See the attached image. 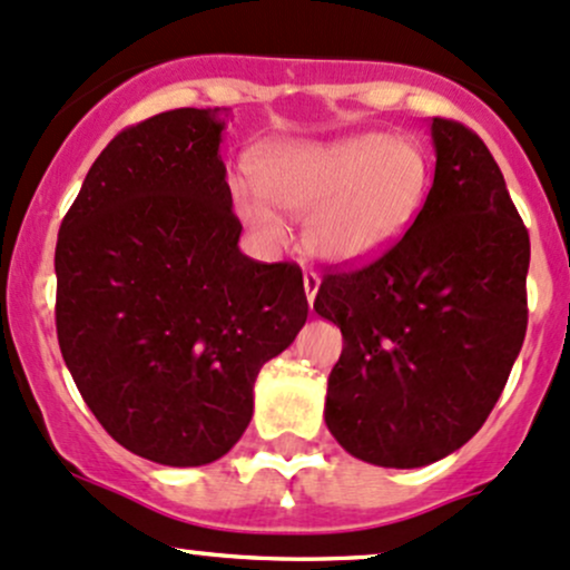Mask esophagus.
<instances>
[{
    "label": "esophagus",
    "instance_id": "obj_1",
    "mask_svg": "<svg viewBox=\"0 0 570 570\" xmlns=\"http://www.w3.org/2000/svg\"><path fill=\"white\" fill-rule=\"evenodd\" d=\"M318 284H322V278H318L316 273H313V271L303 273V286H305V294H307V303H313V297H316Z\"/></svg>",
    "mask_w": 570,
    "mask_h": 570
}]
</instances>
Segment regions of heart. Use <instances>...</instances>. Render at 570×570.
Masks as SVG:
<instances>
[{
    "label": "heart",
    "mask_w": 570,
    "mask_h": 570,
    "mask_svg": "<svg viewBox=\"0 0 570 570\" xmlns=\"http://www.w3.org/2000/svg\"><path fill=\"white\" fill-rule=\"evenodd\" d=\"M254 193L235 212L259 238L278 240L276 212L305 219V246L324 263L351 265L394 246L429 193L426 153L410 139L358 134L326 144H273L248 166Z\"/></svg>",
    "instance_id": "heart-1"
}]
</instances>
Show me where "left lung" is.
Listing matches in <instances>:
<instances>
[{
    "instance_id": "obj_1",
    "label": "left lung",
    "mask_w": 570,
    "mask_h": 570,
    "mask_svg": "<svg viewBox=\"0 0 570 570\" xmlns=\"http://www.w3.org/2000/svg\"><path fill=\"white\" fill-rule=\"evenodd\" d=\"M421 214L381 257L326 271L316 313L343 332L324 421L353 458L417 469L463 448L499 402L528 326L531 238L472 128L431 120Z\"/></svg>"
}]
</instances>
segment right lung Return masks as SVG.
Instances as JSON below:
<instances>
[{
  "label": "right lung",
  "instance_id": "right-lung-1",
  "mask_svg": "<svg viewBox=\"0 0 570 570\" xmlns=\"http://www.w3.org/2000/svg\"><path fill=\"white\" fill-rule=\"evenodd\" d=\"M219 109H171L98 155L56 244V332L107 434L163 466L240 440L259 370L303 330L294 263L238 248Z\"/></svg>",
  "mask_w": 570,
  "mask_h": 570
}]
</instances>
